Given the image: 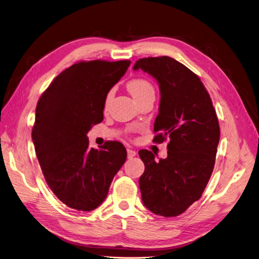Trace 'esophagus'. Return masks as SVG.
<instances>
[{"instance_id":"obj_1","label":"esophagus","mask_w":259,"mask_h":259,"mask_svg":"<svg viewBox=\"0 0 259 259\" xmlns=\"http://www.w3.org/2000/svg\"><path fill=\"white\" fill-rule=\"evenodd\" d=\"M136 156V151L133 150V149H127V158L131 159L133 157Z\"/></svg>"}]
</instances>
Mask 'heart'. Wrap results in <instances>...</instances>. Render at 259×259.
Here are the masks:
<instances>
[{
  "label": "heart",
  "mask_w": 259,
  "mask_h": 259,
  "mask_svg": "<svg viewBox=\"0 0 259 259\" xmlns=\"http://www.w3.org/2000/svg\"><path fill=\"white\" fill-rule=\"evenodd\" d=\"M127 89L132 94V96L137 100V102L144 99V98L147 96L155 94V88H153L152 83L145 78L131 79L127 82ZM112 98H113V90H109L106 98H104V103H103L104 110H107L109 108L111 101H112Z\"/></svg>",
  "instance_id": "1"
}]
</instances>
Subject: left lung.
I'll use <instances>...</instances> for the list:
<instances>
[{"label":"left lung","instance_id":"obj_1","mask_svg":"<svg viewBox=\"0 0 259 259\" xmlns=\"http://www.w3.org/2000/svg\"><path fill=\"white\" fill-rule=\"evenodd\" d=\"M155 77L160 87L155 143H167V157L156 161L138 151L145 164L139 178L144 205L153 213L177 217L204 193L215 162L220 127L215 110L198 76L170 57L139 59L134 69Z\"/></svg>","mask_w":259,"mask_h":259}]
</instances>
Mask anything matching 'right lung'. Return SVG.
I'll return each instance as SVG.
<instances>
[{"label":"right lung","mask_w":259,"mask_h":259,"mask_svg":"<svg viewBox=\"0 0 259 259\" xmlns=\"http://www.w3.org/2000/svg\"><path fill=\"white\" fill-rule=\"evenodd\" d=\"M131 61H80L60 73L41 95L31 132L48 186L63 204L78 211L94 210L107 197L127 157L120 142L89 147L87 133L103 120L109 90L127 71Z\"/></svg>","instance_id":"right-lung-1"}]
</instances>
